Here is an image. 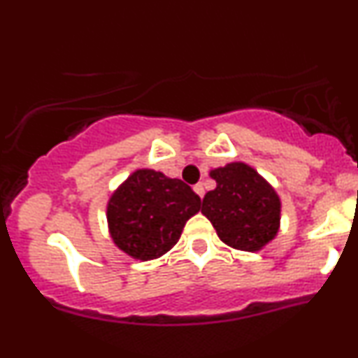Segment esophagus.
I'll use <instances>...</instances> for the list:
<instances>
[{
  "label": "esophagus",
  "mask_w": 358,
  "mask_h": 358,
  "mask_svg": "<svg viewBox=\"0 0 358 358\" xmlns=\"http://www.w3.org/2000/svg\"><path fill=\"white\" fill-rule=\"evenodd\" d=\"M193 190H195V193H196V195L200 196V199H203V195H205V188H203V183H196L195 187H193Z\"/></svg>",
  "instance_id": "esophagus-1"
}]
</instances>
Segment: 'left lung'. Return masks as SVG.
<instances>
[{"label": "left lung", "instance_id": "1", "mask_svg": "<svg viewBox=\"0 0 358 358\" xmlns=\"http://www.w3.org/2000/svg\"><path fill=\"white\" fill-rule=\"evenodd\" d=\"M215 190L205 193L202 213L224 244L245 252L264 249L281 227V199L252 166L232 162L210 170Z\"/></svg>", "mask_w": 358, "mask_h": 358}]
</instances>
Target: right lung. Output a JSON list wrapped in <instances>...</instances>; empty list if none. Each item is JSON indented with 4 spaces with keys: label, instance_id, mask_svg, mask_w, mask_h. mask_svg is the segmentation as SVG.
<instances>
[{
    "label": "right lung",
    "instance_id": "right-lung-1",
    "mask_svg": "<svg viewBox=\"0 0 358 358\" xmlns=\"http://www.w3.org/2000/svg\"><path fill=\"white\" fill-rule=\"evenodd\" d=\"M200 212V196L178 178L138 168L109 196V236L126 256L151 261L178 242L185 224Z\"/></svg>",
    "mask_w": 358,
    "mask_h": 358
}]
</instances>
